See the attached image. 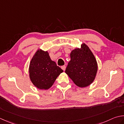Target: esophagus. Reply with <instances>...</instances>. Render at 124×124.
Listing matches in <instances>:
<instances>
[{
    "label": "esophagus",
    "mask_w": 124,
    "mask_h": 124,
    "mask_svg": "<svg viewBox=\"0 0 124 124\" xmlns=\"http://www.w3.org/2000/svg\"><path fill=\"white\" fill-rule=\"evenodd\" d=\"M62 69L63 70H65V69H66V66L65 65H64V66H62L61 67Z\"/></svg>",
    "instance_id": "1"
}]
</instances>
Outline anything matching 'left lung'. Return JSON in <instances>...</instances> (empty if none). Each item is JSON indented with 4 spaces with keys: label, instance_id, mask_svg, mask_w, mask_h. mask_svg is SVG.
<instances>
[{
    "label": "left lung",
    "instance_id": "left-lung-1",
    "mask_svg": "<svg viewBox=\"0 0 124 124\" xmlns=\"http://www.w3.org/2000/svg\"><path fill=\"white\" fill-rule=\"evenodd\" d=\"M70 57L65 73L77 86H88L94 81L97 71V64L94 54L89 47L83 43L80 49L73 50Z\"/></svg>",
    "mask_w": 124,
    "mask_h": 124
}]
</instances>
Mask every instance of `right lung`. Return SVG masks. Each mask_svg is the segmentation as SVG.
<instances>
[{
  "instance_id": "add662e5",
  "label": "right lung",
  "mask_w": 124,
  "mask_h": 124,
  "mask_svg": "<svg viewBox=\"0 0 124 124\" xmlns=\"http://www.w3.org/2000/svg\"><path fill=\"white\" fill-rule=\"evenodd\" d=\"M63 70L51 60L47 51L38 50L30 62L29 73L30 80L39 89H48Z\"/></svg>"
}]
</instances>
